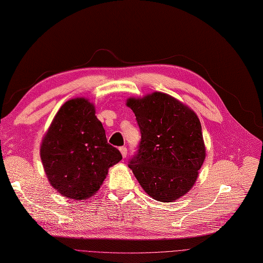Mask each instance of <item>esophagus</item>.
<instances>
[{"label": "esophagus", "mask_w": 263, "mask_h": 263, "mask_svg": "<svg viewBox=\"0 0 263 263\" xmlns=\"http://www.w3.org/2000/svg\"><path fill=\"white\" fill-rule=\"evenodd\" d=\"M119 150H121V154H122L123 158H126V156H127V148L126 147H121V148H119Z\"/></svg>", "instance_id": "34e87169"}]
</instances>
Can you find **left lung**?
Returning a JSON list of instances; mask_svg holds the SVG:
<instances>
[{"instance_id": "8db88e82", "label": "left lung", "mask_w": 263, "mask_h": 263, "mask_svg": "<svg viewBox=\"0 0 263 263\" xmlns=\"http://www.w3.org/2000/svg\"><path fill=\"white\" fill-rule=\"evenodd\" d=\"M141 138L128 166L151 197L171 202L187 193L204 162L202 126L196 114L168 94L127 101Z\"/></svg>"}]
</instances>
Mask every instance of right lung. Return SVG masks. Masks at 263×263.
Wrapping results in <instances>:
<instances>
[{
	"label": "right lung",
	"instance_id": "add662e5",
	"mask_svg": "<svg viewBox=\"0 0 263 263\" xmlns=\"http://www.w3.org/2000/svg\"><path fill=\"white\" fill-rule=\"evenodd\" d=\"M41 158L58 193L84 200L98 192L108 168L122 160V154L107 142L91 103L73 99L55 114L44 137Z\"/></svg>",
	"mask_w": 263,
	"mask_h": 263
}]
</instances>
